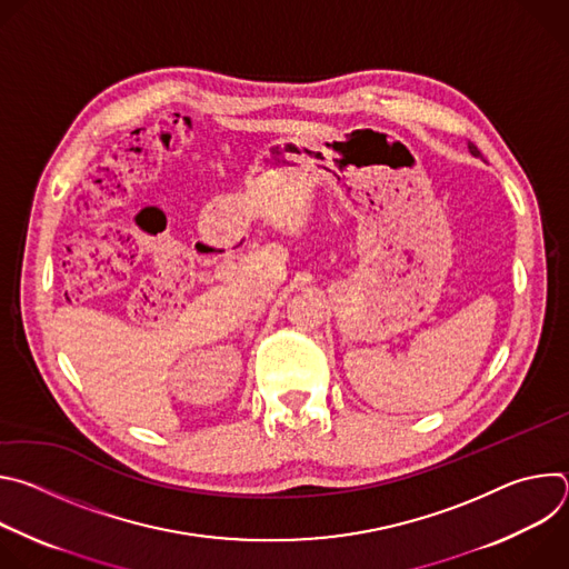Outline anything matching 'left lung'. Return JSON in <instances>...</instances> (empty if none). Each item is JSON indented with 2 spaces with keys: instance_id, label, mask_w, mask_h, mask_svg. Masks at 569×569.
Listing matches in <instances>:
<instances>
[{
  "instance_id": "obj_1",
  "label": "left lung",
  "mask_w": 569,
  "mask_h": 569,
  "mask_svg": "<svg viewBox=\"0 0 569 569\" xmlns=\"http://www.w3.org/2000/svg\"><path fill=\"white\" fill-rule=\"evenodd\" d=\"M468 150H470V154H475V157H481V152L477 150V146H475V143H470V141H468Z\"/></svg>"
}]
</instances>
